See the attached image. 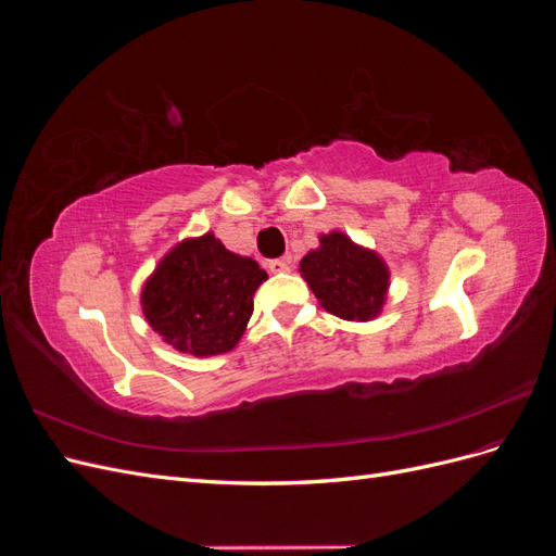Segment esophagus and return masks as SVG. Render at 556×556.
I'll use <instances>...</instances> for the list:
<instances>
[{"label": "esophagus", "instance_id": "34e87169", "mask_svg": "<svg viewBox=\"0 0 556 556\" xmlns=\"http://www.w3.org/2000/svg\"><path fill=\"white\" fill-rule=\"evenodd\" d=\"M268 271H274V274H280V271H290V260H288V257L271 260V262H268Z\"/></svg>", "mask_w": 556, "mask_h": 556}]
</instances>
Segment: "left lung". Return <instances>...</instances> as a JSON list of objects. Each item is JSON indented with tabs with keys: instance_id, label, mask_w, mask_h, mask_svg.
I'll return each mask as SVG.
<instances>
[{
	"instance_id": "left-lung-1",
	"label": "left lung",
	"mask_w": 556,
	"mask_h": 556,
	"mask_svg": "<svg viewBox=\"0 0 556 556\" xmlns=\"http://www.w3.org/2000/svg\"><path fill=\"white\" fill-rule=\"evenodd\" d=\"M299 274L319 306L350 323L376 319L390 290V268L384 260L339 229L319 233V248L299 262Z\"/></svg>"
}]
</instances>
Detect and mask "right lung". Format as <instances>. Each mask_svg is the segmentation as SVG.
<instances>
[{
	"mask_svg": "<svg viewBox=\"0 0 556 556\" xmlns=\"http://www.w3.org/2000/svg\"><path fill=\"white\" fill-rule=\"evenodd\" d=\"M252 257L204 237L176 243L141 288L146 323L178 352L194 357L237 348L252 315V294L266 280Z\"/></svg>",
	"mask_w": 556,
	"mask_h": 556,
	"instance_id": "1",
	"label": "right lung"
}]
</instances>
